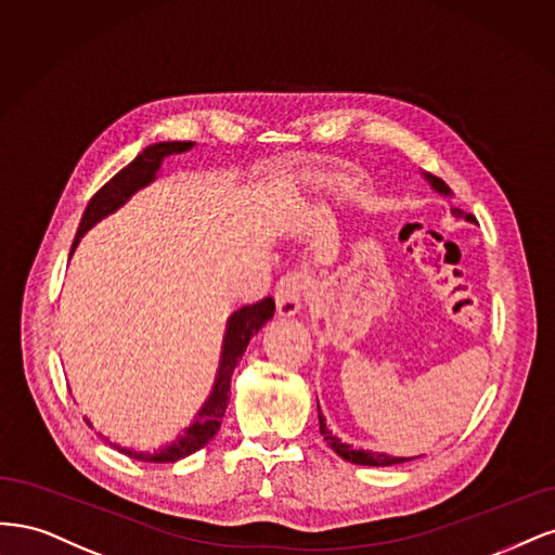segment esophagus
<instances>
[{"mask_svg": "<svg viewBox=\"0 0 555 555\" xmlns=\"http://www.w3.org/2000/svg\"><path fill=\"white\" fill-rule=\"evenodd\" d=\"M304 285H307V281H304V276L297 274V272L285 274L279 281V285H276V311H279V315L291 318V315L299 313Z\"/></svg>", "mask_w": 555, "mask_h": 555, "instance_id": "1", "label": "esophagus"}]
</instances>
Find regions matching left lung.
Returning a JSON list of instances; mask_svg holds the SVG:
<instances>
[{"mask_svg": "<svg viewBox=\"0 0 555 555\" xmlns=\"http://www.w3.org/2000/svg\"><path fill=\"white\" fill-rule=\"evenodd\" d=\"M424 177H426V182L434 186V191H438L440 195H452V189L447 186L442 180H438V177L428 175V172H424ZM452 214H454V217H463V219L470 221V223L475 221L473 214H466V211H461V209H456V207H452ZM318 422H320V434L325 436V440H327V444L332 447V450H334L338 456H341V459H346V461H350V463H357V466H395V463H405V461H410V459H405V456H389V454H380V452L354 450L352 444L344 442L341 438L334 436V434L330 431V426H327L323 413H320V403H318Z\"/></svg>", "mask_w": 555, "mask_h": 555, "instance_id": "left-lung-1", "label": "left lung"}]
</instances>
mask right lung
<instances>
[{"label":"right lung","mask_w":555,"mask_h":555,"mask_svg":"<svg viewBox=\"0 0 555 555\" xmlns=\"http://www.w3.org/2000/svg\"><path fill=\"white\" fill-rule=\"evenodd\" d=\"M189 150H193V142H182V140L180 142L177 140L156 142V145H150L142 150L127 168H121L113 177L108 184H103L94 193V198L89 201V205L82 214L74 246H70V256H74L76 246L80 244V237L89 228H94L101 219L117 211L124 203H129L133 193L150 186L156 180V172L160 170V164H164L166 156L184 154ZM272 315H274V299L264 297L256 304L242 307L240 311H235L228 318L223 348H221V362H219L217 378H214L211 395L198 413H195L193 424L180 438L172 440L166 447H160V450H154V452H133V450H129V447H119L117 442H111L115 450L121 452L124 456H131L135 461H145V463H175L193 452L203 450V447L214 436H217V431L221 428V420H223L225 408H228L232 371H235V366L240 364L248 341H251V336H256L264 327L267 320H272ZM103 440L108 442V438H103Z\"/></svg>","instance_id":"1"}]
</instances>
